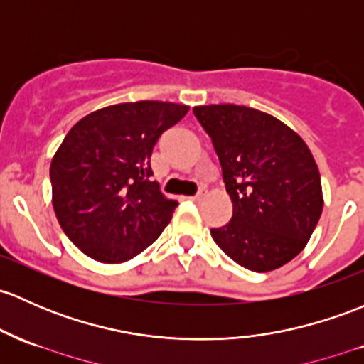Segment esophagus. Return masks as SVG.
Masks as SVG:
<instances>
[{
  "instance_id": "34e87169",
  "label": "esophagus",
  "mask_w": 364,
  "mask_h": 364,
  "mask_svg": "<svg viewBox=\"0 0 364 364\" xmlns=\"http://www.w3.org/2000/svg\"><path fill=\"white\" fill-rule=\"evenodd\" d=\"M205 195H208V192H205L204 188H202V190H198V193H197V195H193V197H192V200H195V202H200V200H204V198H205Z\"/></svg>"
}]
</instances>
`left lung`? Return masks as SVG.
I'll use <instances>...</instances> for the list:
<instances>
[{"instance_id":"obj_1","label":"left lung","mask_w":364,"mask_h":364,"mask_svg":"<svg viewBox=\"0 0 364 364\" xmlns=\"http://www.w3.org/2000/svg\"><path fill=\"white\" fill-rule=\"evenodd\" d=\"M193 114L211 137L233 204L230 223L211 230L214 242L252 272L291 262L323 213L321 176L307 144L247 106H197Z\"/></svg>"}]
</instances>
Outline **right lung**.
I'll return each mask as SVG.
<instances>
[{
    "label": "right lung",
    "mask_w": 364,
    "mask_h": 364,
    "mask_svg": "<svg viewBox=\"0 0 364 364\" xmlns=\"http://www.w3.org/2000/svg\"><path fill=\"white\" fill-rule=\"evenodd\" d=\"M188 113L174 102H124L87 114L52 159L53 211L75 246L122 263L159 239L178 202L153 181L156 141Z\"/></svg>",
    "instance_id": "1"
}]
</instances>
